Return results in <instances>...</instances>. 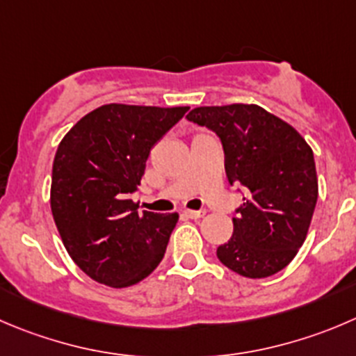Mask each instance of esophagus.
Listing matches in <instances>:
<instances>
[{"label": "esophagus", "mask_w": 356, "mask_h": 356, "mask_svg": "<svg viewBox=\"0 0 356 356\" xmlns=\"http://www.w3.org/2000/svg\"><path fill=\"white\" fill-rule=\"evenodd\" d=\"M184 216L189 217V219H200V217L205 216V210H184Z\"/></svg>", "instance_id": "esophagus-1"}]
</instances>
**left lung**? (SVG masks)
<instances>
[{
	"instance_id": "left-lung-1",
	"label": "left lung",
	"mask_w": 356,
	"mask_h": 356,
	"mask_svg": "<svg viewBox=\"0 0 356 356\" xmlns=\"http://www.w3.org/2000/svg\"><path fill=\"white\" fill-rule=\"evenodd\" d=\"M186 118L220 137L227 181L248 189L233 236L217 248L219 261L247 278L282 271L305 243L318 198L309 144L257 104L202 106Z\"/></svg>"
}]
</instances>
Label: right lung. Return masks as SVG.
<instances>
[{"instance_id":"add662e5","label":"right lung","mask_w":356,"mask_h":356,"mask_svg":"<svg viewBox=\"0 0 356 356\" xmlns=\"http://www.w3.org/2000/svg\"><path fill=\"white\" fill-rule=\"evenodd\" d=\"M188 106L104 104L64 136L51 168L50 207L65 250L92 280L125 289L163 259L179 213H154L130 200L149 151Z\"/></svg>"}]
</instances>
